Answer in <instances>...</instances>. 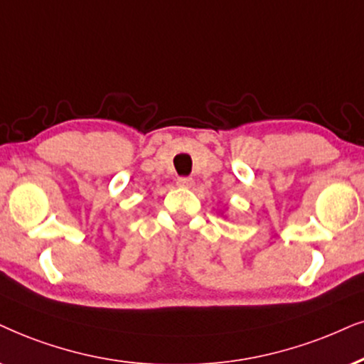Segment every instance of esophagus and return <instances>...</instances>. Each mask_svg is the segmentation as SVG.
I'll return each instance as SVG.
<instances>
[{"mask_svg": "<svg viewBox=\"0 0 364 364\" xmlns=\"http://www.w3.org/2000/svg\"><path fill=\"white\" fill-rule=\"evenodd\" d=\"M176 185L179 188H191L193 186V179L191 178H178Z\"/></svg>", "mask_w": 364, "mask_h": 364, "instance_id": "obj_1", "label": "esophagus"}]
</instances>
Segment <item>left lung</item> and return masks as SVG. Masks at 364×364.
I'll list each match as a JSON object with an SVG mask.
<instances>
[{
  "instance_id": "8db88e82",
  "label": "left lung",
  "mask_w": 364,
  "mask_h": 364,
  "mask_svg": "<svg viewBox=\"0 0 364 364\" xmlns=\"http://www.w3.org/2000/svg\"><path fill=\"white\" fill-rule=\"evenodd\" d=\"M222 215H223V213H222Z\"/></svg>"
}]
</instances>
